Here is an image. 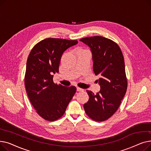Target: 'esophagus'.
Instances as JSON below:
<instances>
[{"label": "esophagus", "mask_w": 151, "mask_h": 151, "mask_svg": "<svg viewBox=\"0 0 151 151\" xmlns=\"http://www.w3.org/2000/svg\"><path fill=\"white\" fill-rule=\"evenodd\" d=\"M76 89H77L78 91H84L83 89H81V88H79V87H77Z\"/></svg>", "instance_id": "esophagus-1"}]
</instances>
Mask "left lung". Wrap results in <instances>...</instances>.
I'll use <instances>...</instances> for the list:
<instances>
[{"label":"left lung","instance_id":"obj_1","mask_svg":"<svg viewBox=\"0 0 151 151\" xmlns=\"http://www.w3.org/2000/svg\"><path fill=\"white\" fill-rule=\"evenodd\" d=\"M80 41L91 48L93 70L100 86L96 94L86 91L89 99L84 109L91 119L105 121L116 112L127 89L123 54L116 42L104 37H86Z\"/></svg>","mask_w":151,"mask_h":151}]
</instances>
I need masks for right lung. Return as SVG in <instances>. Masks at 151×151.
Segmentation results:
<instances>
[{"instance_id": "obj_1", "label": "right lung", "mask_w": 151, "mask_h": 151, "mask_svg": "<svg viewBox=\"0 0 151 151\" xmlns=\"http://www.w3.org/2000/svg\"><path fill=\"white\" fill-rule=\"evenodd\" d=\"M77 43V40L47 38L37 43L29 55L24 77L26 92L37 114L46 121L60 118L76 91L75 86L55 84L52 75L59 72L63 52Z\"/></svg>"}]
</instances>
